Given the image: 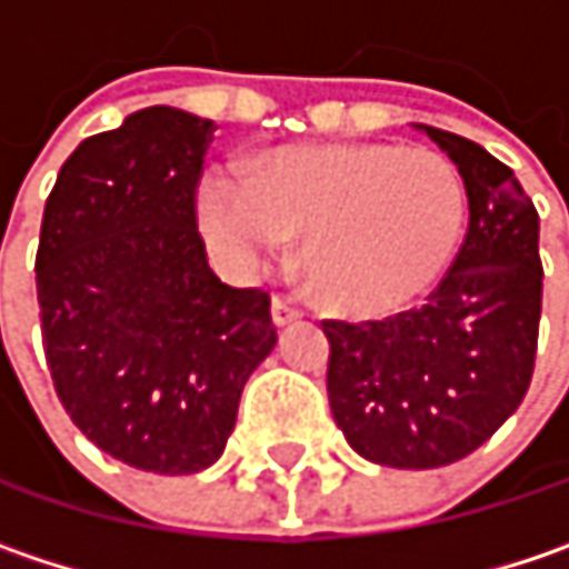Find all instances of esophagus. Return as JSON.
I'll use <instances>...</instances> for the list:
<instances>
[{
  "mask_svg": "<svg viewBox=\"0 0 569 569\" xmlns=\"http://www.w3.org/2000/svg\"><path fill=\"white\" fill-rule=\"evenodd\" d=\"M271 320H274V327H288V323L301 320V310L284 298H274L271 301Z\"/></svg>",
  "mask_w": 569,
  "mask_h": 569,
  "instance_id": "1",
  "label": "esophagus"
}]
</instances>
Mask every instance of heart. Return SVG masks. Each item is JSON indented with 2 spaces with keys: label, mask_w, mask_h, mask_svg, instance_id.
Returning <instances> with one entry per match:
<instances>
[{
  "label": "heart",
  "mask_w": 569,
  "mask_h": 569,
  "mask_svg": "<svg viewBox=\"0 0 569 569\" xmlns=\"http://www.w3.org/2000/svg\"><path fill=\"white\" fill-rule=\"evenodd\" d=\"M200 220L239 264L301 242V271L317 305L340 317H382L440 278L467 220V190L433 151L298 144L264 154L246 183H207Z\"/></svg>",
  "instance_id": "heart-1"
}]
</instances>
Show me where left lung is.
Returning <instances> with one entry per match:
<instances>
[{
    "label": "left lung",
    "mask_w": 569,
    "mask_h": 569,
    "mask_svg": "<svg viewBox=\"0 0 569 569\" xmlns=\"http://www.w3.org/2000/svg\"><path fill=\"white\" fill-rule=\"evenodd\" d=\"M460 168L469 226L425 307L323 320L327 395L349 447L382 467L433 469L482 447L531 386L541 281L538 210L482 144L425 126Z\"/></svg>",
    "instance_id": "1"
}]
</instances>
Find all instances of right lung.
<instances>
[{"label":"right lung","mask_w":569,"mask_h":569,"mask_svg":"<svg viewBox=\"0 0 569 569\" xmlns=\"http://www.w3.org/2000/svg\"><path fill=\"white\" fill-rule=\"evenodd\" d=\"M213 119L132 112L63 161L34 259L63 411L102 453L161 476L223 457L239 395L278 343L262 288L223 284L197 232Z\"/></svg>","instance_id":"1"}]
</instances>
